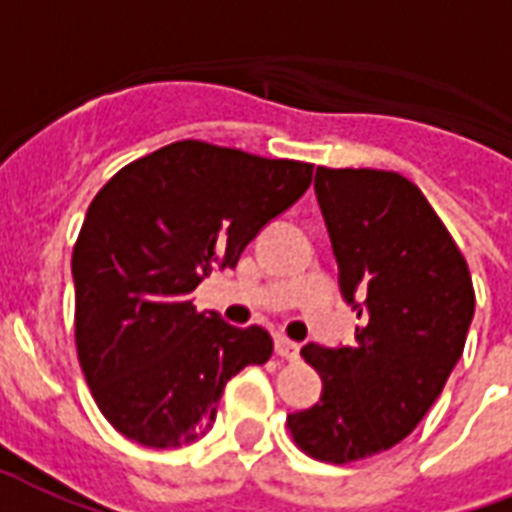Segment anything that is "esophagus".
Returning <instances> with one entry per match:
<instances>
[{"mask_svg": "<svg viewBox=\"0 0 512 512\" xmlns=\"http://www.w3.org/2000/svg\"><path fill=\"white\" fill-rule=\"evenodd\" d=\"M275 352H277V358L296 360V358H299V344L291 342V339H285V336H277Z\"/></svg>", "mask_w": 512, "mask_h": 512, "instance_id": "obj_1", "label": "esophagus"}]
</instances>
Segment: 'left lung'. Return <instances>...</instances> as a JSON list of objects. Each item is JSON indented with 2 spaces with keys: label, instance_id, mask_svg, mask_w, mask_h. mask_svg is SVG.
Returning <instances> with one entry per match:
<instances>
[{
  "label": "left lung",
  "instance_id": "left-lung-1",
  "mask_svg": "<svg viewBox=\"0 0 512 512\" xmlns=\"http://www.w3.org/2000/svg\"><path fill=\"white\" fill-rule=\"evenodd\" d=\"M344 299L355 305V344L301 347L323 379L312 408L288 414L307 457L350 465L392 449L422 422L465 350L475 291L462 251L417 184L392 170L318 168Z\"/></svg>",
  "mask_w": 512,
  "mask_h": 512
}]
</instances>
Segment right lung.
<instances>
[{"instance_id":"obj_1","label":"right lung","mask_w":512,"mask_h":512,"mask_svg":"<svg viewBox=\"0 0 512 512\" xmlns=\"http://www.w3.org/2000/svg\"><path fill=\"white\" fill-rule=\"evenodd\" d=\"M312 162L176 141L117 170L87 208L74 272V342L106 422L149 449L208 433L224 384L272 355L261 326L197 312L192 291L312 181Z\"/></svg>"}]
</instances>
